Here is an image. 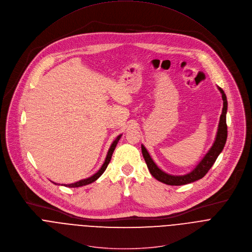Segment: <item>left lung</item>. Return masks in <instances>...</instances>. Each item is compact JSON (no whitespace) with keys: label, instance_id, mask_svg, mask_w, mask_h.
Segmentation results:
<instances>
[{"label":"left lung","instance_id":"8db88e82","mask_svg":"<svg viewBox=\"0 0 252 252\" xmlns=\"http://www.w3.org/2000/svg\"><path fill=\"white\" fill-rule=\"evenodd\" d=\"M218 90L221 94L222 99V111L221 115L220 117V122L218 126L217 134L215 137V141L211 148L208 150V152L205 154V156L201 159V161L195 166V168L191 170L189 173L184 175H172L169 173H166L162 169H160L157 166V164L153 161L151 158L149 152L145 148L143 144H141V152L143 155V158L146 162L147 168L150 172V174L158 181L166 184V185H171V186H181L186 185L189 183H193L197 180L202 179L208 171L211 169V167L216 162L218 156L222 151L226 137H227V126H226V113H227V100L226 96L221 88L219 86Z\"/></svg>","mask_w":252,"mask_h":252}]
</instances>
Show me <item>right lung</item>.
<instances>
[{"label": "right lung", "instance_id": "1", "mask_svg": "<svg viewBox=\"0 0 252 252\" xmlns=\"http://www.w3.org/2000/svg\"><path fill=\"white\" fill-rule=\"evenodd\" d=\"M122 135H123V134L118 135V136L116 137V139L112 142V144H111V146H110V148H109V150H108L106 159H105V161H104L102 167H101V168H100L95 174H93L91 177H88V178H86V179L79 180V181H77V182H75V183H71V184H62V185H61V184H58V183H55V182H52V181H51V182H52L53 184H55V185L64 186V187H69V188H78V187L86 186V185H89V184L95 182L99 177L102 176V174H103V173L105 172V170L107 169V167H108V165H109V163H110V161H111L112 155H113V153H114V150H115V148H116V146H117L119 140L121 139Z\"/></svg>", "mask_w": 252, "mask_h": 252}]
</instances>
